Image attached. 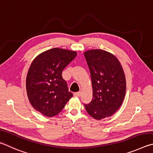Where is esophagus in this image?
<instances>
[{"label": "esophagus", "instance_id": "esophagus-1", "mask_svg": "<svg viewBox=\"0 0 153 153\" xmlns=\"http://www.w3.org/2000/svg\"><path fill=\"white\" fill-rule=\"evenodd\" d=\"M81 91H79V92H76V93H74V95L75 96V97H80V96L81 95Z\"/></svg>", "mask_w": 153, "mask_h": 153}]
</instances>
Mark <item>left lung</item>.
I'll return each mask as SVG.
<instances>
[{
    "instance_id": "1",
    "label": "left lung",
    "mask_w": 153,
    "mask_h": 153,
    "mask_svg": "<svg viewBox=\"0 0 153 153\" xmlns=\"http://www.w3.org/2000/svg\"><path fill=\"white\" fill-rule=\"evenodd\" d=\"M84 56L89 66L93 99L84 104L91 116L97 120L116 113L124 101L126 81L122 66L116 56L107 51L87 50Z\"/></svg>"
}]
</instances>
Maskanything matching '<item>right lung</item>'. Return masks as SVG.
<instances>
[{"mask_svg": "<svg viewBox=\"0 0 153 153\" xmlns=\"http://www.w3.org/2000/svg\"><path fill=\"white\" fill-rule=\"evenodd\" d=\"M76 56L75 51L55 48L31 62L26 78L27 94L33 108L44 116H56L73 96L62 72Z\"/></svg>", "mask_w": 153, "mask_h": 153, "instance_id": "obj_1", "label": "right lung"}]
</instances>
